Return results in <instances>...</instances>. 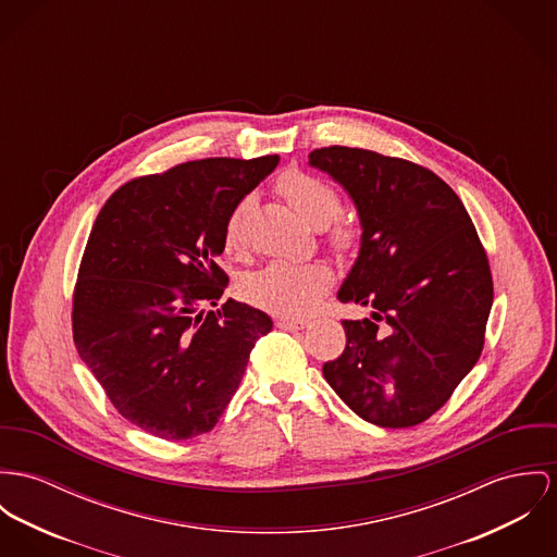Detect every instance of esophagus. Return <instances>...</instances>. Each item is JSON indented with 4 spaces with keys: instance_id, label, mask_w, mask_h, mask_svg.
Returning a JSON list of instances; mask_svg holds the SVG:
<instances>
[{
    "instance_id": "34e87169",
    "label": "esophagus",
    "mask_w": 557,
    "mask_h": 557,
    "mask_svg": "<svg viewBox=\"0 0 557 557\" xmlns=\"http://www.w3.org/2000/svg\"><path fill=\"white\" fill-rule=\"evenodd\" d=\"M280 329H286V331H300V329H307L309 326V320H300V318H280L275 322Z\"/></svg>"
}]
</instances>
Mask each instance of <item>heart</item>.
<instances>
[{"label": "heart", "instance_id": "1", "mask_svg": "<svg viewBox=\"0 0 557 557\" xmlns=\"http://www.w3.org/2000/svg\"><path fill=\"white\" fill-rule=\"evenodd\" d=\"M277 193L286 203L311 226H326L339 214L342 199L333 184L326 180L300 172L286 170L277 177ZM252 199H239L224 222V248L239 252L246 246L248 215ZM358 242V228L351 222H337L331 231V246L337 252H347ZM333 275L320 262H288L275 260L250 273L244 284V297L258 307L277 315H300L311 309L322 295L331 288Z\"/></svg>", "mask_w": 557, "mask_h": 557}]
</instances>
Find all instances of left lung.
<instances>
[{
    "label": "left lung",
    "mask_w": 557,
    "mask_h": 557,
    "mask_svg": "<svg viewBox=\"0 0 557 557\" xmlns=\"http://www.w3.org/2000/svg\"><path fill=\"white\" fill-rule=\"evenodd\" d=\"M354 201L360 250L337 299L367 307L343 320L345 349L322 367L343 403L382 429L429 420L483 349L492 273L471 215L426 168L373 150L309 154Z\"/></svg>",
    "instance_id": "1"
}]
</instances>
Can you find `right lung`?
I'll list each match as a JSON object with an SVG mask.
<instances>
[{"label":"right lung","instance_id":"1","mask_svg":"<svg viewBox=\"0 0 557 557\" xmlns=\"http://www.w3.org/2000/svg\"><path fill=\"white\" fill-rule=\"evenodd\" d=\"M280 157L201 159L131 180L101 208L74 290V343L116 411L184 441L214 429L271 318L228 299L224 222Z\"/></svg>","mask_w":557,"mask_h":557}]
</instances>
